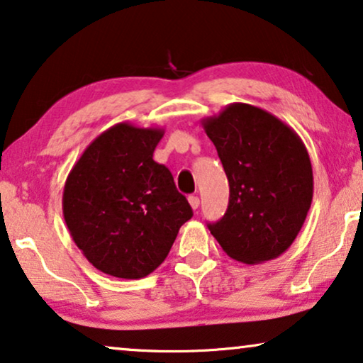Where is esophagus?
Masks as SVG:
<instances>
[{
  "mask_svg": "<svg viewBox=\"0 0 363 363\" xmlns=\"http://www.w3.org/2000/svg\"><path fill=\"white\" fill-rule=\"evenodd\" d=\"M189 203H191V207L194 208V211H197L199 206H201V201H199L197 196H191L189 197Z\"/></svg>",
  "mask_w": 363,
  "mask_h": 363,
  "instance_id": "34e87169",
  "label": "esophagus"
}]
</instances>
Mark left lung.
Masks as SVG:
<instances>
[{"mask_svg":"<svg viewBox=\"0 0 363 363\" xmlns=\"http://www.w3.org/2000/svg\"><path fill=\"white\" fill-rule=\"evenodd\" d=\"M225 169V216L208 230L237 262L257 264L291 247L313 202V166L304 143L267 110L230 104L202 120Z\"/></svg>","mask_w":363,"mask_h":363,"instance_id":"obj_1","label":"left lung"}]
</instances>
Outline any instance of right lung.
Returning a JSON list of instances; mask_svg holds the SVG:
<instances>
[{
  "label": "right lung",
  "instance_id": "add662e5",
  "mask_svg": "<svg viewBox=\"0 0 363 363\" xmlns=\"http://www.w3.org/2000/svg\"><path fill=\"white\" fill-rule=\"evenodd\" d=\"M162 128L118 123L82 152L64 186L70 237L101 273L140 279L164 262L192 217L171 171L152 160Z\"/></svg>",
  "mask_w": 363,
  "mask_h": 363
}]
</instances>
